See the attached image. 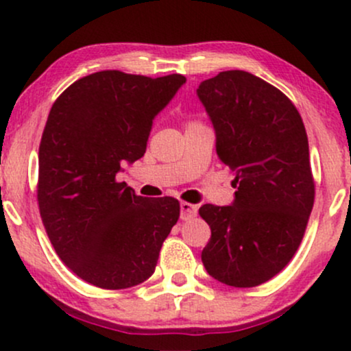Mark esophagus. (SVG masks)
<instances>
[{
    "label": "esophagus",
    "mask_w": 351,
    "mask_h": 351,
    "mask_svg": "<svg viewBox=\"0 0 351 351\" xmlns=\"http://www.w3.org/2000/svg\"><path fill=\"white\" fill-rule=\"evenodd\" d=\"M180 213H181V219H191L193 216H196L198 213V206L191 203H181L180 204Z\"/></svg>",
    "instance_id": "obj_1"
}]
</instances>
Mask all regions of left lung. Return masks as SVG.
<instances>
[{
  "label": "left lung",
  "mask_w": 351,
  "mask_h": 351,
  "mask_svg": "<svg viewBox=\"0 0 351 351\" xmlns=\"http://www.w3.org/2000/svg\"><path fill=\"white\" fill-rule=\"evenodd\" d=\"M196 94L237 188L229 206L199 208L211 228L201 261L223 284L256 287L291 263L307 228L315 198L307 132L279 88L245 71L219 72Z\"/></svg>",
  "instance_id": "obj_1"
}]
</instances>
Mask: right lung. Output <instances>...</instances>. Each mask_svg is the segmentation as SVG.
Instances as JSON below:
<instances>
[{"label": "right lung", "mask_w": 351, "mask_h": 351, "mask_svg": "<svg viewBox=\"0 0 351 351\" xmlns=\"http://www.w3.org/2000/svg\"><path fill=\"white\" fill-rule=\"evenodd\" d=\"M186 82L100 71L52 106L39 145V211L64 264L88 284L119 291L155 272L180 217L178 199L136 196L115 180L147 150L153 119Z\"/></svg>", "instance_id": "1"}]
</instances>
